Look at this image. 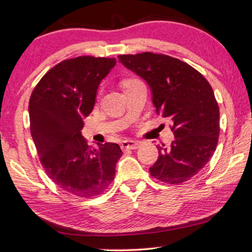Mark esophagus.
Here are the masks:
<instances>
[{
    "label": "esophagus",
    "mask_w": 252,
    "mask_h": 252,
    "mask_svg": "<svg viewBox=\"0 0 252 252\" xmlns=\"http://www.w3.org/2000/svg\"><path fill=\"white\" fill-rule=\"evenodd\" d=\"M141 145V143L137 141H131V139H126V141L122 142V149H128V150H135Z\"/></svg>",
    "instance_id": "1"
}]
</instances>
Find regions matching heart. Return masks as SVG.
<instances>
[{
	"label": "heart",
	"instance_id": "b5f03b06",
	"mask_svg": "<svg viewBox=\"0 0 252 252\" xmlns=\"http://www.w3.org/2000/svg\"><path fill=\"white\" fill-rule=\"evenodd\" d=\"M137 81H139V80H137V79H127V80L124 81V88L129 86V84L134 83V82H137Z\"/></svg>",
	"mask_w": 252,
	"mask_h": 252
}]
</instances>
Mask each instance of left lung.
Returning <instances> with one entry per match:
<instances>
[{"instance_id":"8db88e82","label":"left lung","mask_w":252,"mask_h":252,"mask_svg":"<svg viewBox=\"0 0 252 252\" xmlns=\"http://www.w3.org/2000/svg\"><path fill=\"white\" fill-rule=\"evenodd\" d=\"M118 60L148 82L157 114L172 122L175 141L169 149L158 145L151 176L169 185L190 180L219 142L220 108L211 84L190 65L163 54L145 52Z\"/></svg>"}]
</instances>
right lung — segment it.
Segmentation results:
<instances>
[{
	"label": "right lung",
	"mask_w": 252,
	"mask_h": 252,
	"mask_svg": "<svg viewBox=\"0 0 252 252\" xmlns=\"http://www.w3.org/2000/svg\"><path fill=\"white\" fill-rule=\"evenodd\" d=\"M115 65L116 59L107 57L62 61L41 77L30 95V133L42 168L60 188L80 198L103 193L123 154L116 143L90 148L81 135L99 84Z\"/></svg>",
	"instance_id": "right-lung-1"
}]
</instances>
